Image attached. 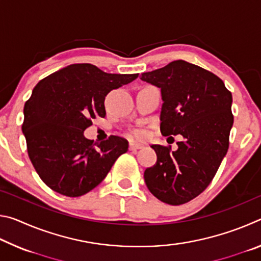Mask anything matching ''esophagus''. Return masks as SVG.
Returning a JSON list of instances; mask_svg holds the SVG:
<instances>
[{
  "label": "esophagus",
  "instance_id": "obj_1",
  "mask_svg": "<svg viewBox=\"0 0 261 261\" xmlns=\"http://www.w3.org/2000/svg\"><path fill=\"white\" fill-rule=\"evenodd\" d=\"M129 148H130V151H136V149H140V148H143V145L131 143V144L129 145Z\"/></svg>",
  "mask_w": 261,
  "mask_h": 261
}]
</instances>
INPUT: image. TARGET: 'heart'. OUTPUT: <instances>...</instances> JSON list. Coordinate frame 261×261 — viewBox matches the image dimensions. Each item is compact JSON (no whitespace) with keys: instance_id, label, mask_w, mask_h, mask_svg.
Listing matches in <instances>:
<instances>
[{"instance_id":"1","label":"heart","mask_w":261,"mask_h":261,"mask_svg":"<svg viewBox=\"0 0 261 261\" xmlns=\"http://www.w3.org/2000/svg\"><path fill=\"white\" fill-rule=\"evenodd\" d=\"M134 137L135 138H138V139H140V138H144L145 137V132L143 131V130H136V131H134Z\"/></svg>"}]
</instances>
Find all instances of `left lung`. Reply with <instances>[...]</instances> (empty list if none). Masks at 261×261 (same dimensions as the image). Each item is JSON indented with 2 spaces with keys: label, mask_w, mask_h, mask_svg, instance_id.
<instances>
[{
  "label": "left lung",
  "mask_w": 261,
  "mask_h": 261,
  "mask_svg": "<svg viewBox=\"0 0 261 261\" xmlns=\"http://www.w3.org/2000/svg\"><path fill=\"white\" fill-rule=\"evenodd\" d=\"M140 79L161 90V134L183 137L176 151L152 145L158 159L145 170V183L159 200L184 204L208 187L227 154L231 93L214 73L183 60L141 73Z\"/></svg>",
  "instance_id": "8db88e82"
}]
</instances>
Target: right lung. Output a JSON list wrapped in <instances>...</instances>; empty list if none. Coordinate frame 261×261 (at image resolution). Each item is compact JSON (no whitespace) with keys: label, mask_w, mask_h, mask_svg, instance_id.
<instances>
[{"label":"right lung","mask_w":261,"mask_h":261,"mask_svg":"<svg viewBox=\"0 0 261 261\" xmlns=\"http://www.w3.org/2000/svg\"><path fill=\"white\" fill-rule=\"evenodd\" d=\"M137 77L138 73H107L81 63L37 84L24 106L21 130L30 160L47 187L63 196L79 197L102 182L129 144L117 136L93 143L84 131L92 120L106 116V95Z\"/></svg>","instance_id":"add662e5"}]
</instances>
